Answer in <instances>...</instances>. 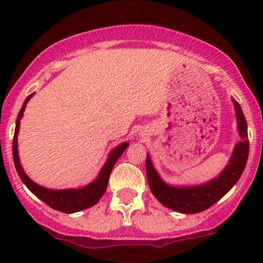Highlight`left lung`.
Listing matches in <instances>:
<instances>
[{
	"label": "left lung",
	"mask_w": 263,
	"mask_h": 263,
	"mask_svg": "<svg viewBox=\"0 0 263 263\" xmlns=\"http://www.w3.org/2000/svg\"><path fill=\"white\" fill-rule=\"evenodd\" d=\"M237 122V134L240 141L235 144L232 155L226 167L214 179L194 185H173L162 179L153 167L151 157L147 153L146 172L149 189L157 200L164 206L182 214H197L209 209L211 205L220 200L230 190L246 167L249 157V136L247 122L242 108L238 102L231 98Z\"/></svg>",
	"instance_id": "1"
}]
</instances>
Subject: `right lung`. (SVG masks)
<instances>
[{"label":"right lung","mask_w":263,"mask_h":263,"mask_svg":"<svg viewBox=\"0 0 263 263\" xmlns=\"http://www.w3.org/2000/svg\"><path fill=\"white\" fill-rule=\"evenodd\" d=\"M34 92L31 93L28 98L23 102L22 107H21L20 112H18L17 120H16V129H14L13 136V146H12V155H13V162L16 165V170L18 176H20L22 182L28 188L33 194L38 199H41L43 203L49 205L53 209L62 211V213L66 214H73L81 211L87 208L93 206L99 200H100L104 193L106 192L107 184H108V177H110L111 171H112L115 163L117 159L121 157V155L127 148L129 142H122L119 146H116L108 153L106 162L102 165V168L99 172V176L92 182L86 184L83 188H70V189H49L44 188V186L39 185V184L34 183L33 180L26 174L23 171L22 164H21L20 156H18V132H20V125L21 120L23 117V112H25L27 104L31 100L32 96Z\"/></svg>","instance_id":"add662e5"}]
</instances>
